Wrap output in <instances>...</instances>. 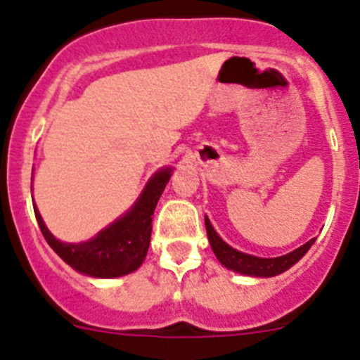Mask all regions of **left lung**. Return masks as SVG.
Instances as JSON below:
<instances>
[{
    "label": "left lung",
    "mask_w": 360,
    "mask_h": 360,
    "mask_svg": "<svg viewBox=\"0 0 360 360\" xmlns=\"http://www.w3.org/2000/svg\"><path fill=\"white\" fill-rule=\"evenodd\" d=\"M206 233L207 240H210L211 248H213L214 256L220 261L221 264L229 270L238 271V274L243 275H252V277H274V275L282 274L286 271L288 268L293 266L295 263L302 259L305 256V252L311 248V245L314 243V240H309L307 243L298 247L297 250L290 252L286 256L281 257H257L250 256V254H243V252L236 250L231 245H227L226 241L221 240L217 234V231L213 229L211 221L206 217Z\"/></svg>",
    "instance_id": "obj_1"
}]
</instances>
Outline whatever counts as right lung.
<instances>
[{
  "label": "right lung",
  "mask_w": 360,
  "mask_h": 360,
  "mask_svg": "<svg viewBox=\"0 0 360 360\" xmlns=\"http://www.w3.org/2000/svg\"><path fill=\"white\" fill-rule=\"evenodd\" d=\"M172 176V169H161L150 177L142 195L126 214L110 224L96 238L83 243H65L53 236L44 224L39 210L37 221L49 247L69 266L83 275L96 278H113L131 274L143 263L149 250L153 214L165 186Z\"/></svg>",
  "instance_id": "obj_1"
}]
</instances>
